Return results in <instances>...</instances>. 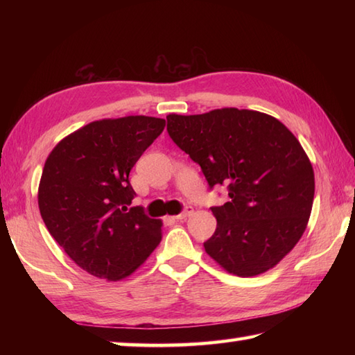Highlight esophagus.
Wrapping results in <instances>:
<instances>
[{
    "instance_id": "esophagus-1",
    "label": "esophagus",
    "mask_w": 355,
    "mask_h": 355,
    "mask_svg": "<svg viewBox=\"0 0 355 355\" xmlns=\"http://www.w3.org/2000/svg\"><path fill=\"white\" fill-rule=\"evenodd\" d=\"M192 214H193V209L192 207H186L182 214L177 215V216H173V220H186V218H189Z\"/></svg>"
}]
</instances>
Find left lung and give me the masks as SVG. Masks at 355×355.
I'll use <instances>...</instances> for the list:
<instances>
[{"mask_svg": "<svg viewBox=\"0 0 355 355\" xmlns=\"http://www.w3.org/2000/svg\"><path fill=\"white\" fill-rule=\"evenodd\" d=\"M175 145L230 200L212 207L216 230L206 253L225 271L250 277L277 266L299 243L314 200V171L294 134L259 111L221 108L169 114Z\"/></svg>", "mask_w": 355, "mask_h": 355, "instance_id": "obj_1", "label": "left lung"}]
</instances>
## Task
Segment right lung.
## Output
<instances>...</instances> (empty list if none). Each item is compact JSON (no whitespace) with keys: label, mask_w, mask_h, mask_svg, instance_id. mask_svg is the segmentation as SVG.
I'll return each instance as SVG.
<instances>
[{"label":"right lung","mask_w":355,"mask_h":355,"mask_svg":"<svg viewBox=\"0 0 355 355\" xmlns=\"http://www.w3.org/2000/svg\"><path fill=\"white\" fill-rule=\"evenodd\" d=\"M166 126L164 119L126 116L82 126L45 160L37 205L50 235L96 277L134 273L162 241L160 220L131 207L130 172Z\"/></svg>","instance_id":"1"}]
</instances>
